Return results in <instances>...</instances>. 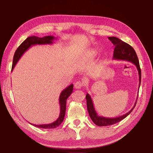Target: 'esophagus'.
<instances>
[{
	"instance_id": "esophagus-1",
	"label": "esophagus",
	"mask_w": 153,
	"mask_h": 153,
	"mask_svg": "<svg viewBox=\"0 0 153 153\" xmlns=\"http://www.w3.org/2000/svg\"><path fill=\"white\" fill-rule=\"evenodd\" d=\"M83 85V83L81 81H77L75 84V88L76 89H80Z\"/></svg>"
}]
</instances>
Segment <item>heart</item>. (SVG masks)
<instances>
[{
  "label": "heart",
  "mask_w": 153,
  "mask_h": 153,
  "mask_svg": "<svg viewBox=\"0 0 153 153\" xmlns=\"http://www.w3.org/2000/svg\"><path fill=\"white\" fill-rule=\"evenodd\" d=\"M96 53H97V52H96V50H91L87 53V57L89 59H92L96 56Z\"/></svg>",
  "instance_id": "1"
}]
</instances>
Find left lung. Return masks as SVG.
Masks as SVG:
<instances>
[{"instance_id":"8db88e82","label":"left lung","mask_w":153,"mask_h":153,"mask_svg":"<svg viewBox=\"0 0 153 153\" xmlns=\"http://www.w3.org/2000/svg\"><path fill=\"white\" fill-rule=\"evenodd\" d=\"M109 40L112 41L113 45L115 46L114 54H113V59L115 60H121V61H127L129 62H132L134 65H135L137 70L138 72V76H139V87L141 83V70L140 68L139 61L137 57V53L135 50L133 49L132 47L128 45V43L124 42L122 40L116 38V37H109ZM138 87V88H139ZM86 100H87V107L88 112H89V116L91 120L93 123L96 124L97 126H106L112 125L115 123H117L122 121L125 117H126L128 115L130 114L133 108H135L136 105L137 98L136 102L134 105L133 107L126 114H125L121 116L114 118H109L105 117L103 116H99L97 114L96 111L95 110L94 106L91 97L89 94H86Z\"/></svg>"}]
</instances>
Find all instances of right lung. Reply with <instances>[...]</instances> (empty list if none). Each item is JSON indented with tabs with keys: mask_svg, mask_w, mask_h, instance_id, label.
Wrapping results in <instances>:
<instances>
[{
	"mask_svg": "<svg viewBox=\"0 0 153 153\" xmlns=\"http://www.w3.org/2000/svg\"><path fill=\"white\" fill-rule=\"evenodd\" d=\"M55 38L52 36H45L43 38H39L37 36H30L27 38L24 42H23L15 53L13 57V65L11 71L13 70L14 68L18 61H19L20 57L22 56L26 51L28 50L31 46L36 45H47V44H53V41ZM73 84H71L67 87L66 89H64L62 92L59 96V104H60V114L58 119L56 121L50 123V124H34L30 123L33 126L38 127L39 128H45V129H53L58 127L59 125L62 123L65 116L66 109V100L68 98V97L70 96L73 92Z\"/></svg>",
	"mask_w": 153,
	"mask_h": 153,
	"instance_id": "obj_1",
	"label": "right lung"
}]
</instances>
